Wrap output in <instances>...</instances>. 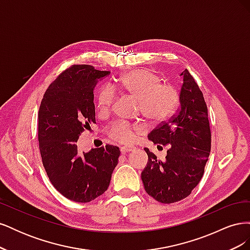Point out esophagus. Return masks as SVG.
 Wrapping results in <instances>:
<instances>
[{"instance_id":"esophagus-1","label":"esophagus","mask_w":250,"mask_h":250,"mask_svg":"<svg viewBox=\"0 0 250 250\" xmlns=\"http://www.w3.org/2000/svg\"><path fill=\"white\" fill-rule=\"evenodd\" d=\"M134 150V147L132 146H123L121 147V152H122L123 154H126L128 152H130V151H133Z\"/></svg>"}]
</instances>
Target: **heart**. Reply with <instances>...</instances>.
<instances>
[{"label":"heart","instance_id":"obj_1","mask_svg":"<svg viewBox=\"0 0 250 250\" xmlns=\"http://www.w3.org/2000/svg\"><path fill=\"white\" fill-rule=\"evenodd\" d=\"M117 87L139 99L142 115L151 122L160 123L168 120L175 111L179 96L177 89L168 83H162L161 77L149 70H134L123 75ZM116 99L111 86H103L98 94V107L108 110ZM143 131V126L125 122H116L109 126L110 137L119 142L128 143L135 134Z\"/></svg>","mask_w":250,"mask_h":250}]
</instances>
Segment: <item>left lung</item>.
<instances>
[{
  "label": "left lung",
  "mask_w": 250,
  "mask_h": 250,
  "mask_svg": "<svg viewBox=\"0 0 250 250\" xmlns=\"http://www.w3.org/2000/svg\"><path fill=\"white\" fill-rule=\"evenodd\" d=\"M183 85L179 109L169 122L148 134L158 148L168 146L166 161L145 148L148 163L141 177L146 192L162 203L186 198L199 184L210 152L208 107L197 83L187 69L180 73Z\"/></svg>",
  "instance_id": "obj_1"
}]
</instances>
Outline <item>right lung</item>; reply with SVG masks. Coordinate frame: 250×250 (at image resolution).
<instances>
[{"label":"right lung","mask_w":250,"mask_h":250,"mask_svg":"<svg viewBox=\"0 0 250 250\" xmlns=\"http://www.w3.org/2000/svg\"><path fill=\"white\" fill-rule=\"evenodd\" d=\"M109 74L92 65H73L51 83L40 106L42 165L53 187L75 202H89L102 195L118 165L117 146L80 153L76 145L80 134L96 123L94 89Z\"/></svg>","instance_id":"obj_1"}]
</instances>
